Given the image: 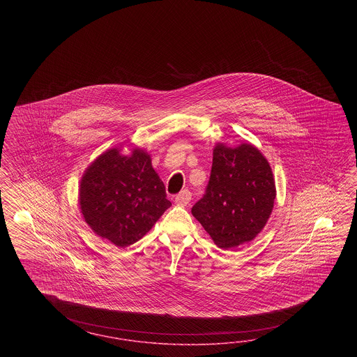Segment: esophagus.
I'll return each mask as SVG.
<instances>
[{"instance_id": "esophagus-1", "label": "esophagus", "mask_w": 357, "mask_h": 357, "mask_svg": "<svg viewBox=\"0 0 357 357\" xmlns=\"http://www.w3.org/2000/svg\"><path fill=\"white\" fill-rule=\"evenodd\" d=\"M190 202H191V192L188 190H183L175 196L176 206H185Z\"/></svg>"}]
</instances>
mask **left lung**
Here are the masks:
<instances>
[{
  "label": "left lung",
  "mask_w": 357,
  "mask_h": 357,
  "mask_svg": "<svg viewBox=\"0 0 357 357\" xmlns=\"http://www.w3.org/2000/svg\"><path fill=\"white\" fill-rule=\"evenodd\" d=\"M275 197L270 163L255 146L218 144L206 194L195 203L192 215L218 248L234 249L259 234Z\"/></svg>",
  "instance_id": "left-lung-1"
}]
</instances>
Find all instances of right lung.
Listing matches in <instances>:
<instances>
[{
	"instance_id": "add662e5",
	"label": "right lung",
	"mask_w": 357,
	"mask_h": 357,
	"mask_svg": "<svg viewBox=\"0 0 357 357\" xmlns=\"http://www.w3.org/2000/svg\"><path fill=\"white\" fill-rule=\"evenodd\" d=\"M79 206L98 236L126 248L144 237L172 203L149 154L135 149L127 157L111 149L82 176Z\"/></svg>"
}]
</instances>
